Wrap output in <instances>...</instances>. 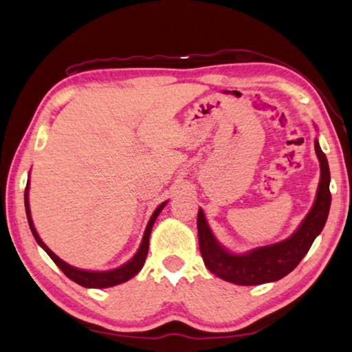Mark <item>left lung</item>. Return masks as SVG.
<instances>
[{
	"label": "left lung",
	"instance_id": "left-lung-1",
	"mask_svg": "<svg viewBox=\"0 0 352 352\" xmlns=\"http://www.w3.org/2000/svg\"><path fill=\"white\" fill-rule=\"evenodd\" d=\"M316 154L320 162V183L311 210L293 235L278 244L259 247L245 254H233L224 250L213 236L203 210H198L197 227L199 252L206 267L227 282L238 285H259L287 276L308 253L316 236L327 223L331 192H329V166L319 142H314Z\"/></svg>",
	"mask_w": 352,
	"mask_h": 352
}]
</instances>
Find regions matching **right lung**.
I'll list each match as a JSON object with an SVG mask.
<instances>
[{"instance_id": "1", "label": "right lung", "mask_w": 352, "mask_h": 352, "mask_svg": "<svg viewBox=\"0 0 352 352\" xmlns=\"http://www.w3.org/2000/svg\"><path fill=\"white\" fill-rule=\"evenodd\" d=\"M24 204H25V213H27V219H29V226H30V230L33 233L34 239H36V243L43 247V249L47 252L48 256L53 259V263L56 264L67 278H70L72 280H74L76 284H79L82 287H87V288H108V287H114V285H119L122 282H126L129 280L133 276H135L137 273L142 270V267L144 264V261H146L148 256V249H149V235H151V230H153V226L155 218L158 217V213L162 212V209L166 206V203H163L158 206V208L154 210L153 217H151L149 223L146 226V230H144V235L142 239V244H140V249L137 250V253L134 254V258L128 261L126 264H123L122 267L116 268V270H109V272H87V270H79V268H74L72 265H68L67 263H64L60 258H58L56 254H54L48 247L43 243V239L39 238V235L36 233V229H34L33 221H32V217H30V208H29V183L25 186V192H24Z\"/></svg>"}]
</instances>
